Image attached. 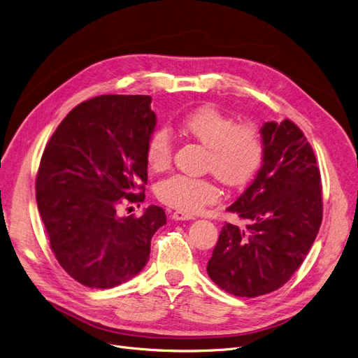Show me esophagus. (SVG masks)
I'll return each mask as SVG.
<instances>
[{"label":"esophagus","mask_w":358,"mask_h":358,"mask_svg":"<svg viewBox=\"0 0 358 358\" xmlns=\"http://www.w3.org/2000/svg\"><path fill=\"white\" fill-rule=\"evenodd\" d=\"M171 217H173L174 221H190V220H194L193 216H190L187 213H182V212H173V213H171Z\"/></svg>","instance_id":"1"}]
</instances>
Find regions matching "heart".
Returning <instances> with one entry per match:
<instances>
[{"mask_svg": "<svg viewBox=\"0 0 358 358\" xmlns=\"http://www.w3.org/2000/svg\"><path fill=\"white\" fill-rule=\"evenodd\" d=\"M181 131L208 148L206 169L229 187L247 184L263 162V142L256 126L237 124V120L213 106H203L184 117ZM173 137L165 129L155 131L146 146V164L153 171H164L173 159ZM157 196L164 205L182 213H196L215 203L221 192L209 178L182 174L171 176L157 185Z\"/></svg>", "mask_w": 358, "mask_h": 358, "instance_id": "heart-1", "label": "heart"}]
</instances>
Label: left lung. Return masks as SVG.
Wrapping results in <instances>:
<instances>
[{"mask_svg": "<svg viewBox=\"0 0 358 358\" xmlns=\"http://www.w3.org/2000/svg\"><path fill=\"white\" fill-rule=\"evenodd\" d=\"M263 162L253 182L227 210L247 222L221 229L208 275L236 297L281 288L300 268L322 224L320 171L312 146L289 120L260 129Z\"/></svg>", "mask_w": 358, "mask_h": 358, "instance_id": "left-lung-1", "label": "left lung"}]
</instances>
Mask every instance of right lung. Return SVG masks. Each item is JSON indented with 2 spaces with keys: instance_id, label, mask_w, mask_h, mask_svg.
Segmentation results:
<instances>
[{
  "instance_id": "obj_1",
  "label": "right lung",
  "mask_w": 358,
  "mask_h": 358,
  "mask_svg": "<svg viewBox=\"0 0 358 358\" xmlns=\"http://www.w3.org/2000/svg\"><path fill=\"white\" fill-rule=\"evenodd\" d=\"M148 95H103L77 105L45 146L36 177L38 209L63 269L89 288H113L141 272L150 240L166 224L162 208L120 216L141 203L146 146L157 126Z\"/></svg>"
}]
</instances>
